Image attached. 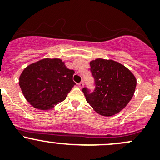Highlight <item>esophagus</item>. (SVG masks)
<instances>
[{"label":"esophagus","instance_id":"34e87169","mask_svg":"<svg viewBox=\"0 0 160 160\" xmlns=\"http://www.w3.org/2000/svg\"><path fill=\"white\" fill-rule=\"evenodd\" d=\"M83 86H84V81H82V82L78 83V87L82 88Z\"/></svg>","mask_w":160,"mask_h":160}]
</instances>
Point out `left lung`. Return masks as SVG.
I'll return each mask as SVG.
<instances>
[{"label":"left lung","mask_w":160,"mask_h":160,"mask_svg":"<svg viewBox=\"0 0 160 160\" xmlns=\"http://www.w3.org/2000/svg\"><path fill=\"white\" fill-rule=\"evenodd\" d=\"M95 89L82 88L86 101L102 116L119 113L132 99L135 90V77L123 64L112 60L96 59L90 62Z\"/></svg>","instance_id":"obj_1"}]
</instances>
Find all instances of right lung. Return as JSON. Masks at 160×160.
Segmentation results:
<instances>
[{
  "label": "right lung",
  "instance_id": "1",
  "mask_svg": "<svg viewBox=\"0 0 160 160\" xmlns=\"http://www.w3.org/2000/svg\"><path fill=\"white\" fill-rule=\"evenodd\" d=\"M73 70L61 59H42L24 69L19 85L25 98L32 107L47 110L66 99L75 85Z\"/></svg>",
  "mask_w": 160,
  "mask_h": 160
}]
</instances>
